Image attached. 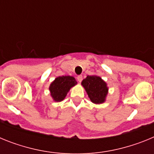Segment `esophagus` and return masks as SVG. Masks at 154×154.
<instances>
[{"label":"esophagus","mask_w":154,"mask_h":154,"mask_svg":"<svg viewBox=\"0 0 154 154\" xmlns=\"http://www.w3.org/2000/svg\"><path fill=\"white\" fill-rule=\"evenodd\" d=\"M77 79H78V81L79 82H81L82 80V75H79L77 76Z\"/></svg>","instance_id":"obj_1"}]
</instances>
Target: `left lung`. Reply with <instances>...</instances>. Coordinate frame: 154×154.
<instances>
[{"label": "left lung", "mask_w": 154, "mask_h": 154, "mask_svg": "<svg viewBox=\"0 0 154 154\" xmlns=\"http://www.w3.org/2000/svg\"><path fill=\"white\" fill-rule=\"evenodd\" d=\"M91 101L95 104H101L106 101L108 87L106 82L97 75H88L82 82Z\"/></svg>", "instance_id": "1"}]
</instances>
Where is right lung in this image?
Wrapping results in <instances>:
<instances>
[{
	"label": "right lung",
	"mask_w": 154,
	"mask_h": 154,
	"mask_svg": "<svg viewBox=\"0 0 154 154\" xmlns=\"http://www.w3.org/2000/svg\"><path fill=\"white\" fill-rule=\"evenodd\" d=\"M76 84L77 82L72 76L65 75L57 77L49 86V91L53 100L55 102L62 101L71 88Z\"/></svg>",
	"instance_id": "1"
}]
</instances>
